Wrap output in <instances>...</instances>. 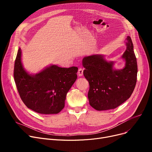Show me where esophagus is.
<instances>
[{"label": "esophagus", "instance_id": "obj_1", "mask_svg": "<svg viewBox=\"0 0 152 152\" xmlns=\"http://www.w3.org/2000/svg\"><path fill=\"white\" fill-rule=\"evenodd\" d=\"M77 75L81 77V76H83V69L82 68H79L78 69V71H77Z\"/></svg>", "mask_w": 152, "mask_h": 152}]
</instances>
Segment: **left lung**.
Instances as JSON below:
<instances>
[{"label": "left lung", "mask_w": 152, "mask_h": 152, "mask_svg": "<svg viewBox=\"0 0 152 152\" xmlns=\"http://www.w3.org/2000/svg\"><path fill=\"white\" fill-rule=\"evenodd\" d=\"M126 49L121 56L122 69H116L115 61L107 60L105 55L93 54L83 60L84 76L89 83L90 105L98 111L114 109L128 99L137 82V64L129 36Z\"/></svg>", "instance_id": "1"}]
</instances>
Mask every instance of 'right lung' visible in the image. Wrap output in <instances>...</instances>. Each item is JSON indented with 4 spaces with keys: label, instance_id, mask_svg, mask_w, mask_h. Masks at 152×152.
I'll use <instances>...</instances> for the list:
<instances>
[{
    "label": "right lung",
    "instance_id": "obj_1",
    "mask_svg": "<svg viewBox=\"0 0 152 152\" xmlns=\"http://www.w3.org/2000/svg\"><path fill=\"white\" fill-rule=\"evenodd\" d=\"M18 48L15 61L14 79L20 96L26 106L41 114H57L65 107L66 94L77 79L78 68L50 65L36 74L23 66Z\"/></svg>",
    "mask_w": 152,
    "mask_h": 152
}]
</instances>
